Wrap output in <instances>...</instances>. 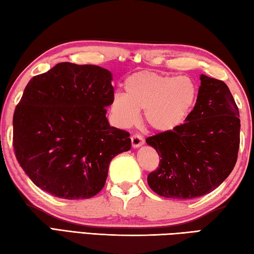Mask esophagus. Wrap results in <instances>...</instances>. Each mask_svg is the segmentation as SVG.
Wrapping results in <instances>:
<instances>
[{
    "instance_id": "esophagus-1",
    "label": "esophagus",
    "mask_w": 254,
    "mask_h": 254,
    "mask_svg": "<svg viewBox=\"0 0 254 254\" xmlns=\"http://www.w3.org/2000/svg\"><path fill=\"white\" fill-rule=\"evenodd\" d=\"M131 142H132V146L134 148L140 147L144 144V140L143 137L140 135V134H134V135L131 136Z\"/></svg>"
}]
</instances>
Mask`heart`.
<instances>
[{
	"label": "heart",
	"instance_id": "b5f03b06",
	"mask_svg": "<svg viewBox=\"0 0 254 254\" xmlns=\"http://www.w3.org/2000/svg\"><path fill=\"white\" fill-rule=\"evenodd\" d=\"M126 94L116 93L110 116L119 127H130L144 110L147 126L158 132L175 130L186 120L195 104L197 88L188 77L138 71L124 82Z\"/></svg>",
	"mask_w": 254,
	"mask_h": 254
}]
</instances>
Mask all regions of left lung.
<instances>
[{
	"label": "left lung",
	"instance_id": "obj_1",
	"mask_svg": "<svg viewBox=\"0 0 254 254\" xmlns=\"http://www.w3.org/2000/svg\"><path fill=\"white\" fill-rule=\"evenodd\" d=\"M186 122L146 138L161 160L147 184L157 195L192 199L230 175L240 145L239 109L227 84L200 76L197 101Z\"/></svg>",
	"mask_w": 254,
	"mask_h": 254
}]
</instances>
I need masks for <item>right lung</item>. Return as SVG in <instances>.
<instances>
[{"instance_id": "add662e5", "label": "right lung", "mask_w": 254, "mask_h": 254, "mask_svg": "<svg viewBox=\"0 0 254 254\" xmlns=\"http://www.w3.org/2000/svg\"><path fill=\"white\" fill-rule=\"evenodd\" d=\"M111 80L99 66L59 63L25 87L13 117V146L41 190L63 199L91 198L106 184L112 158L131 148L130 133L106 117Z\"/></svg>"}]
</instances>
